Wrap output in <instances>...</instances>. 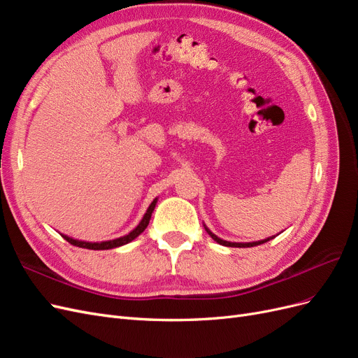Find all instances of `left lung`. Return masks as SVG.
Here are the masks:
<instances>
[{
  "label": "left lung",
  "instance_id": "8db88e82",
  "mask_svg": "<svg viewBox=\"0 0 358 358\" xmlns=\"http://www.w3.org/2000/svg\"><path fill=\"white\" fill-rule=\"evenodd\" d=\"M206 229V227H204ZM206 231H208L209 234H210V237L212 239L215 241V242H218L220 245H224V246H231V248H251V246H257V245H262V243H266V242H268L270 239H273V237H268V239H264V241H259V242H252V243H233V242H227V241H222V239H220L218 236H215L209 229H206Z\"/></svg>",
  "mask_w": 358,
  "mask_h": 358
}]
</instances>
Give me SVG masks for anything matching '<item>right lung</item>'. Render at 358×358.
I'll use <instances>...</instances> for the list:
<instances>
[{"label":"right lung","mask_w":358,"mask_h":358,"mask_svg":"<svg viewBox=\"0 0 358 358\" xmlns=\"http://www.w3.org/2000/svg\"><path fill=\"white\" fill-rule=\"evenodd\" d=\"M155 204H157V199H155L152 203H150V206H149L146 213H145V216H143V220L140 221V224L136 227V229H134L131 233H128L127 236L119 237V239L109 241V242H100V243H91V242L74 241V239H71V237L64 236V234H62V237H64V239H66L69 243H71V245H74V246L86 248V249H94V251H101V249H112V248L122 246V245H125V243H128V242L134 241L138 234H142V233L145 231V229H146L149 221H150V216H152V212H154V209H155Z\"/></svg>","instance_id":"obj_1"}]
</instances>
